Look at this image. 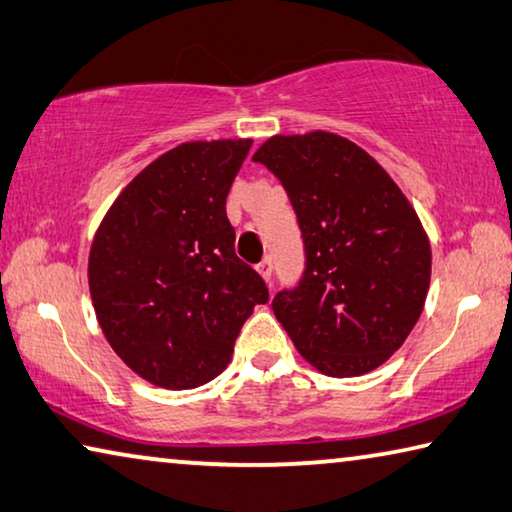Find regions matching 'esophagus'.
<instances>
[{
    "label": "esophagus",
    "instance_id": "obj_1",
    "mask_svg": "<svg viewBox=\"0 0 512 512\" xmlns=\"http://www.w3.org/2000/svg\"><path fill=\"white\" fill-rule=\"evenodd\" d=\"M257 271H259V275H262V278H264L266 282H271V275H273V259H271V257H264L262 262L257 264Z\"/></svg>",
    "mask_w": 512,
    "mask_h": 512
}]
</instances>
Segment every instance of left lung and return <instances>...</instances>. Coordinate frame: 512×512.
<instances>
[{
	"mask_svg": "<svg viewBox=\"0 0 512 512\" xmlns=\"http://www.w3.org/2000/svg\"><path fill=\"white\" fill-rule=\"evenodd\" d=\"M285 186L303 237L298 285L273 312L298 353L332 378L383 364L415 328L431 243L383 166L342 136H273L255 152Z\"/></svg>",
	"mask_w": 512,
	"mask_h": 512,
	"instance_id": "left-lung-1",
	"label": "left lung"
}]
</instances>
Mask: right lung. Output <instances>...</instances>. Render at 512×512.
<instances>
[{
  "label": "right lung",
  "mask_w": 512,
  "mask_h": 512,
  "mask_svg": "<svg viewBox=\"0 0 512 512\" xmlns=\"http://www.w3.org/2000/svg\"><path fill=\"white\" fill-rule=\"evenodd\" d=\"M253 141H193L161 154L120 193L88 257L104 337L166 389L209 383L269 289L234 253L225 198Z\"/></svg>",
  "instance_id": "right-lung-1"
}]
</instances>
